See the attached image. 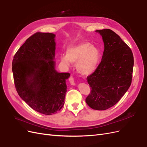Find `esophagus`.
Listing matches in <instances>:
<instances>
[{"label":"esophagus","instance_id":"esophagus-1","mask_svg":"<svg viewBox=\"0 0 147 147\" xmlns=\"http://www.w3.org/2000/svg\"><path fill=\"white\" fill-rule=\"evenodd\" d=\"M69 82H70L71 85H75V82H74V78H73L72 76H70V77H69Z\"/></svg>","mask_w":147,"mask_h":147}]
</instances>
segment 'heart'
I'll use <instances>...</instances> for the list:
<instances>
[{
  "mask_svg": "<svg viewBox=\"0 0 147 147\" xmlns=\"http://www.w3.org/2000/svg\"><path fill=\"white\" fill-rule=\"evenodd\" d=\"M100 53L99 49L90 43L83 42L70 47L66 51V55L61 61L69 66L70 62L77 64V71L84 76H88L95 72L99 63Z\"/></svg>",
  "mask_w": 147,
  "mask_h": 147,
  "instance_id": "obj_1",
  "label": "heart"
}]
</instances>
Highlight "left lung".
Masks as SVG:
<instances>
[{
  "instance_id": "obj_1",
  "label": "left lung",
  "mask_w": 147,
  "mask_h": 147,
  "mask_svg": "<svg viewBox=\"0 0 147 147\" xmlns=\"http://www.w3.org/2000/svg\"><path fill=\"white\" fill-rule=\"evenodd\" d=\"M103 39L100 63L87 77L91 91L86 104L94 110H105L115 105L130 87L134 56L131 48L113 30H97Z\"/></svg>"
}]
</instances>
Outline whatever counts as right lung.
<instances>
[{"label":"right lung","instance_id":"obj_1","mask_svg":"<svg viewBox=\"0 0 147 147\" xmlns=\"http://www.w3.org/2000/svg\"><path fill=\"white\" fill-rule=\"evenodd\" d=\"M55 35L36 32L13 57L12 72L16 91L33 110L53 115L64 104L69 73L55 69Z\"/></svg>","mask_w":147,"mask_h":147}]
</instances>
